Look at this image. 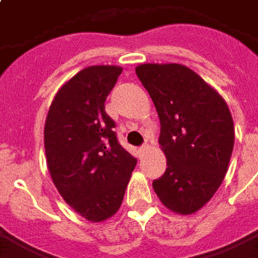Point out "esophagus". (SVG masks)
Masks as SVG:
<instances>
[{"label": "esophagus", "instance_id": "esophagus-1", "mask_svg": "<svg viewBox=\"0 0 258 258\" xmlns=\"http://www.w3.org/2000/svg\"><path fill=\"white\" fill-rule=\"evenodd\" d=\"M148 149H149V145H148V144H145V145L141 146V148H140V152H141V153H142V152L148 151Z\"/></svg>", "mask_w": 258, "mask_h": 258}]
</instances>
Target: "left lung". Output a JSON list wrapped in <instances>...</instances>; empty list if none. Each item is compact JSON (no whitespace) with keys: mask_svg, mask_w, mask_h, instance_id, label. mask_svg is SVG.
I'll return each instance as SVG.
<instances>
[{"mask_svg":"<svg viewBox=\"0 0 258 258\" xmlns=\"http://www.w3.org/2000/svg\"><path fill=\"white\" fill-rule=\"evenodd\" d=\"M135 73L160 120L167 168L153 181L168 210L189 216L214 196L232 155L235 128L227 102L194 70L179 63H142Z\"/></svg>","mask_w":258,"mask_h":258,"instance_id":"obj_1","label":"left lung"}]
</instances>
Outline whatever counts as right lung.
Listing matches in <instances>:
<instances>
[{"instance_id": "1", "label": "right lung", "mask_w": 258, "mask_h": 258, "mask_svg": "<svg viewBox=\"0 0 258 258\" xmlns=\"http://www.w3.org/2000/svg\"><path fill=\"white\" fill-rule=\"evenodd\" d=\"M123 72L120 66H88L53 96L44 125L48 171L76 213L102 222L121 206L137 159L118 144L105 101Z\"/></svg>"}]
</instances>
